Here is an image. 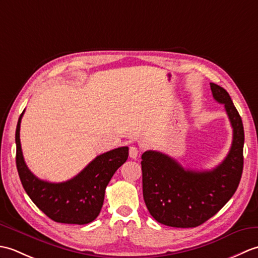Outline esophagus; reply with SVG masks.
<instances>
[{
  "mask_svg": "<svg viewBox=\"0 0 258 258\" xmlns=\"http://www.w3.org/2000/svg\"><path fill=\"white\" fill-rule=\"evenodd\" d=\"M139 153H140V151H139V149L138 147H135V146H131L130 147V157L131 158H136L139 156Z\"/></svg>",
  "mask_w": 258,
  "mask_h": 258,
  "instance_id": "34e87169",
  "label": "esophagus"
}]
</instances>
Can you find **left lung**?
<instances>
[{
    "mask_svg": "<svg viewBox=\"0 0 258 258\" xmlns=\"http://www.w3.org/2000/svg\"><path fill=\"white\" fill-rule=\"evenodd\" d=\"M215 101L224 104L233 127L231 150L212 171L185 169L157 151L142 155L143 197L147 210L166 226L196 227L210 220L231 200L243 173V122L226 90L211 83Z\"/></svg>",
    "mask_w": 258,
    "mask_h": 258,
    "instance_id": "1",
    "label": "left lung"
}]
</instances>
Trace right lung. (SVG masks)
<instances>
[{
  "label": "right lung",
  "instance_id": "add662e5",
  "mask_svg": "<svg viewBox=\"0 0 258 258\" xmlns=\"http://www.w3.org/2000/svg\"><path fill=\"white\" fill-rule=\"evenodd\" d=\"M23 114L24 111L16 125L15 143L16 167L26 194L54 222L78 225L93 222L101 212L107 184L127 160L128 147H118L96 156L83 171L67 182H46L37 178L24 162L20 141Z\"/></svg>",
  "mask_w": 258,
  "mask_h": 258
}]
</instances>
